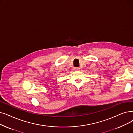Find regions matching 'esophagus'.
I'll return each instance as SVG.
<instances>
[{
    "label": "esophagus",
    "instance_id": "34e87169",
    "mask_svg": "<svg viewBox=\"0 0 133 133\" xmlns=\"http://www.w3.org/2000/svg\"><path fill=\"white\" fill-rule=\"evenodd\" d=\"M80 70V68L79 67H75L74 68V70L75 71H79Z\"/></svg>",
    "mask_w": 133,
    "mask_h": 133
}]
</instances>
